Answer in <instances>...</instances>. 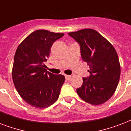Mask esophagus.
<instances>
[{"mask_svg": "<svg viewBox=\"0 0 131 131\" xmlns=\"http://www.w3.org/2000/svg\"><path fill=\"white\" fill-rule=\"evenodd\" d=\"M64 76H65L66 80H69L71 78V75H65Z\"/></svg>", "mask_w": 131, "mask_h": 131, "instance_id": "obj_1", "label": "esophagus"}]
</instances>
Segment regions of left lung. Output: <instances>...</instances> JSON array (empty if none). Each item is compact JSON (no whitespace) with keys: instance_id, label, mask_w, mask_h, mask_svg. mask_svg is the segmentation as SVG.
I'll return each instance as SVG.
<instances>
[{"instance_id":"obj_1","label":"left lung","mask_w":131,"mask_h":131,"mask_svg":"<svg viewBox=\"0 0 131 131\" xmlns=\"http://www.w3.org/2000/svg\"><path fill=\"white\" fill-rule=\"evenodd\" d=\"M80 46L82 58L89 65L90 75L82 78L77 89L80 97L87 103L99 105L114 94L120 77V64L113 46L97 31L84 29L68 33Z\"/></svg>"}]
</instances>
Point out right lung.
I'll return each instance as SVG.
<instances>
[{
	"label": "right lung",
	"instance_id": "add662e5",
	"mask_svg": "<svg viewBox=\"0 0 131 131\" xmlns=\"http://www.w3.org/2000/svg\"><path fill=\"white\" fill-rule=\"evenodd\" d=\"M62 33L47 30L35 31L17 48L12 68V79L17 91L32 106L45 108L58 99L65 78L47 71L45 62L50 50Z\"/></svg>",
	"mask_w": 131,
	"mask_h": 131
}]
</instances>
